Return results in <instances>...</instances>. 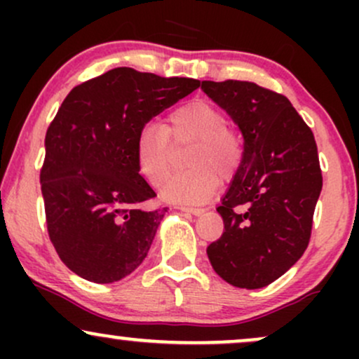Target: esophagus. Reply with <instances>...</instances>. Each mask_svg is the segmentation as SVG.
<instances>
[{
	"mask_svg": "<svg viewBox=\"0 0 359 359\" xmlns=\"http://www.w3.org/2000/svg\"><path fill=\"white\" fill-rule=\"evenodd\" d=\"M179 209L184 212L194 214V216H201V214H204V209H199V208H185V205H182V208H179Z\"/></svg>",
	"mask_w": 359,
	"mask_h": 359,
	"instance_id": "34e87169",
	"label": "esophagus"
}]
</instances>
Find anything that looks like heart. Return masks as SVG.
<instances>
[{
  "label": "heart",
  "mask_w": 359,
  "mask_h": 359,
  "mask_svg": "<svg viewBox=\"0 0 359 359\" xmlns=\"http://www.w3.org/2000/svg\"><path fill=\"white\" fill-rule=\"evenodd\" d=\"M224 113L211 102L196 100L172 111L167 125L148 123L135 140L138 172L151 185H160L174 167V147L191 145L189 167L162 187V197L177 204H203L216 194L222 179H231L241 163V140L226 128Z\"/></svg>",
  "instance_id": "b5f03b06"
}]
</instances>
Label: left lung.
<instances>
[{"mask_svg":"<svg viewBox=\"0 0 359 359\" xmlns=\"http://www.w3.org/2000/svg\"><path fill=\"white\" fill-rule=\"evenodd\" d=\"M201 89L243 135L241 163L217 208L224 233L208 246L209 262L234 287H266L311 240L323 189L314 135L285 96L255 82L203 81Z\"/></svg>","mask_w":359,"mask_h":359,"instance_id":"1","label":"left lung"}]
</instances>
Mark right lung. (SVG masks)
<instances>
[{"label":"right lung","mask_w":359,"mask_h":359,"mask_svg":"<svg viewBox=\"0 0 359 359\" xmlns=\"http://www.w3.org/2000/svg\"><path fill=\"white\" fill-rule=\"evenodd\" d=\"M199 86L116 67L62 102L45 135L40 184L48 236L76 275L113 283L142 265L167 208L147 209L155 192L137 168L135 140Z\"/></svg>","instance_id":"obj_1"}]
</instances>
